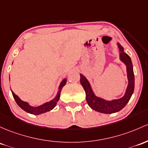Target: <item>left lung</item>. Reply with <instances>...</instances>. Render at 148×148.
<instances>
[{
    "label": "left lung",
    "instance_id": "obj_1",
    "mask_svg": "<svg viewBox=\"0 0 148 148\" xmlns=\"http://www.w3.org/2000/svg\"><path fill=\"white\" fill-rule=\"evenodd\" d=\"M119 60L126 67L128 85L124 95L121 98L108 100L101 97L97 96L92 90L90 82L82 74H80V82L86 92V98L88 105L95 111L104 114H112L122 110L129 103L131 95L134 93L135 79L133 64L131 58L124 52V49L119 43H116Z\"/></svg>",
    "mask_w": 148,
    "mask_h": 148
}]
</instances>
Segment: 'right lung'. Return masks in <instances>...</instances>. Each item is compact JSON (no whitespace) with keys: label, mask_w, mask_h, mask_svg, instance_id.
I'll use <instances>...</instances> for the list:
<instances>
[{"label":"right lung","mask_w":148,"mask_h":148,"mask_svg":"<svg viewBox=\"0 0 148 148\" xmlns=\"http://www.w3.org/2000/svg\"><path fill=\"white\" fill-rule=\"evenodd\" d=\"M12 64H13V62H12ZM66 83V79L65 78V79H63V80L60 82V84L59 87H58V91L57 92L56 97H55L54 98L52 99L50 101L46 102V103L42 104V105L36 107L30 105L29 103H27V102L22 100L17 95H16V94L14 93V92L12 91V90H11V91H12L14 100H15L17 105H19V107H20L22 110L29 114H32L34 115H38L40 114H43L45 112H47L48 111H50V110H53V109L56 106L58 101L60 99V92L62 89L63 86H64Z\"/></svg>","instance_id":"right-lung-1"}]
</instances>
